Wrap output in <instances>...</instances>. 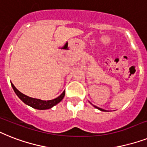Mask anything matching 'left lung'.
<instances>
[{
  "label": "left lung",
  "instance_id": "obj_1",
  "mask_svg": "<svg viewBox=\"0 0 147 147\" xmlns=\"http://www.w3.org/2000/svg\"><path fill=\"white\" fill-rule=\"evenodd\" d=\"M94 107H95V108H96V109H100V110H101V111H105L104 109H101V108H99V107H96V106H94Z\"/></svg>",
  "mask_w": 147,
  "mask_h": 147
}]
</instances>
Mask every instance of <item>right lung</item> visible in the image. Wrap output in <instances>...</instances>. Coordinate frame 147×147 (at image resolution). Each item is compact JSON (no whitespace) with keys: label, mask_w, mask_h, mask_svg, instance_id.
I'll use <instances>...</instances> for the list:
<instances>
[{"label":"right lung","mask_w":147,"mask_h":147,"mask_svg":"<svg viewBox=\"0 0 147 147\" xmlns=\"http://www.w3.org/2000/svg\"><path fill=\"white\" fill-rule=\"evenodd\" d=\"M11 85L13 87V88L14 91L16 94V95L19 96V98L22 102H25L26 104L32 107V108L37 109H51L53 106L57 105V103H59L63 100L64 96H65V90H64L63 94L60 96H58L57 98L51 100H39V99L32 98V97L26 96V95L23 94L22 93L20 92V91H19L12 83Z\"/></svg>","instance_id":"add662e5"}]
</instances>
